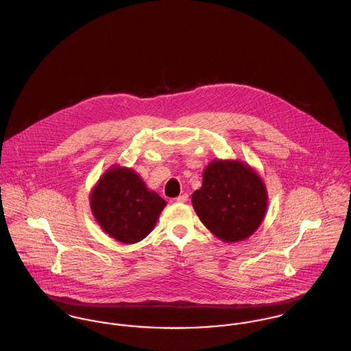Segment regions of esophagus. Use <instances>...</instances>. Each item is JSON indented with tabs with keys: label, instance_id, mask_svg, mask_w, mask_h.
Returning a JSON list of instances; mask_svg holds the SVG:
<instances>
[{
	"label": "esophagus",
	"instance_id": "esophagus-1",
	"mask_svg": "<svg viewBox=\"0 0 351 351\" xmlns=\"http://www.w3.org/2000/svg\"><path fill=\"white\" fill-rule=\"evenodd\" d=\"M177 202H186L188 201V195L186 193H184V195H180L177 199H176Z\"/></svg>",
	"mask_w": 351,
	"mask_h": 351
}]
</instances>
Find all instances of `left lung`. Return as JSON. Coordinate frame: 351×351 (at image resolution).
I'll return each mask as SVG.
<instances>
[{
	"label": "left lung",
	"instance_id": "obj_1",
	"mask_svg": "<svg viewBox=\"0 0 351 351\" xmlns=\"http://www.w3.org/2000/svg\"><path fill=\"white\" fill-rule=\"evenodd\" d=\"M192 204L204 226L219 239L238 242L259 227L267 196L261 178L235 160H213L202 174Z\"/></svg>",
	"mask_w": 351,
	"mask_h": 351
}]
</instances>
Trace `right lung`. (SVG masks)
Returning a JSON list of instances; mask_svg holds the SVG:
<instances>
[{"mask_svg": "<svg viewBox=\"0 0 351 351\" xmlns=\"http://www.w3.org/2000/svg\"><path fill=\"white\" fill-rule=\"evenodd\" d=\"M166 201L150 192L130 169H110L90 196L92 212L101 228L119 242L131 245L145 239L154 228Z\"/></svg>", "mask_w": 351, "mask_h": 351, "instance_id": "1", "label": "right lung"}]
</instances>
